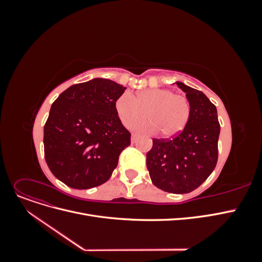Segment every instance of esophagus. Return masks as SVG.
Segmentation results:
<instances>
[{
    "label": "esophagus",
    "instance_id": "obj_1",
    "mask_svg": "<svg viewBox=\"0 0 262 262\" xmlns=\"http://www.w3.org/2000/svg\"><path fill=\"white\" fill-rule=\"evenodd\" d=\"M138 138H139L138 134H132V136H131V142H132V143H136Z\"/></svg>",
    "mask_w": 262,
    "mask_h": 262
}]
</instances>
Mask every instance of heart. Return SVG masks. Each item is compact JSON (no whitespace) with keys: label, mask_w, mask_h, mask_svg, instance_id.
<instances>
[{"label":"heart","mask_w":262,"mask_h":262,"mask_svg":"<svg viewBox=\"0 0 262 262\" xmlns=\"http://www.w3.org/2000/svg\"><path fill=\"white\" fill-rule=\"evenodd\" d=\"M115 108L118 117L124 125L144 120L147 115L149 123H139L132 129L154 133L158 131L163 138L177 136L189 120L191 106L185 95L175 94L167 89H147L132 96L121 94L116 99Z\"/></svg>","instance_id":"obj_1"}]
</instances>
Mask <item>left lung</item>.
Segmentation results:
<instances>
[{
    "mask_svg": "<svg viewBox=\"0 0 262 262\" xmlns=\"http://www.w3.org/2000/svg\"><path fill=\"white\" fill-rule=\"evenodd\" d=\"M175 84L190 101L189 120L175 138L153 140L146 166L157 188L182 194L193 191L215 168L221 126L216 107L202 92L181 82Z\"/></svg>",
    "mask_w": 262,
    "mask_h": 262,
    "instance_id": "obj_1",
    "label": "left lung"
}]
</instances>
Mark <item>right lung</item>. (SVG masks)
<instances>
[{"mask_svg":"<svg viewBox=\"0 0 262 262\" xmlns=\"http://www.w3.org/2000/svg\"><path fill=\"white\" fill-rule=\"evenodd\" d=\"M125 87L107 78L72 85L52 104L43 128L45 157L51 172L74 189L106 182L131 134L115 102Z\"/></svg>","mask_w":262,"mask_h":262,"instance_id":"1","label":"right lung"}]
</instances>
